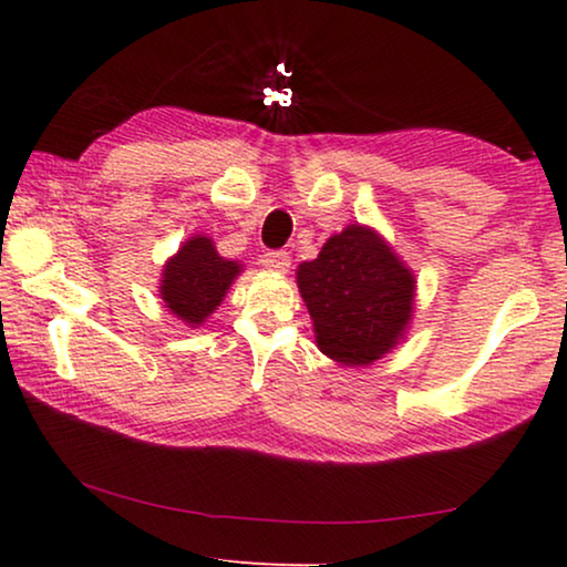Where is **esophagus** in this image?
<instances>
[{
	"label": "esophagus",
	"mask_w": 567,
	"mask_h": 567,
	"mask_svg": "<svg viewBox=\"0 0 567 567\" xmlns=\"http://www.w3.org/2000/svg\"><path fill=\"white\" fill-rule=\"evenodd\" d=\"M260 262L268 270H276V274H286V270L291 268V258L286 250H268L266 255H262Z\"/></svg>",
	"instance_id": "34e87169"
}]
</instances>
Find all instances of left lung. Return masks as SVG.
Listing matches in <instances>:
<instances>
[{"label": "left lung", "instance_id": "obj_1", "mask_svg": "<svg viewBox=\"0 0 567 567\" xmlns=\"http://www.w3.org/2000/svg\"><path fill=\"white\" fill-rule=\"evenodd\" d=\"M317 346L346 367H367L398 343L413 312L415 278L367 227L330 237L297 270Z\"/></svg>", "mask_w": 567, "mask_h": 567}]
</instances>
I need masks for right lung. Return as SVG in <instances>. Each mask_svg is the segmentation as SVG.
I'll use <instances>...</instances> for the list:
<instances>
[{
	"label": "right lung",
	"instance_id": "add662e5",
	"mask_svg": "<svg viewBox=\"0 0 567 567\" xmlns=\"http://www.w3.org/2000/svg\"><path fill=\"white\" fill-rule=\"evenodd\" d=\"M239 274V262L219 258L208 237H193L162 274V299L169 312L190 324H200L221 305L229 284Z\"/></svg>",
	"mask_w": 567,
	"mask_h": 567
}]
</instances>
